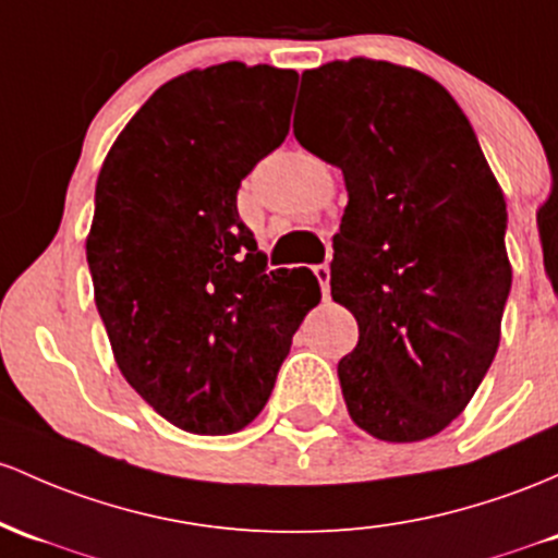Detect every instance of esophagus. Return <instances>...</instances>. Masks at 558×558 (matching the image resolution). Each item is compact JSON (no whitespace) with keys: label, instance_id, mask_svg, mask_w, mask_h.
<instances>
[{"label":"esophagus","instance_id":"1","mask_svg":"<svg viewBox=\"0 0 558 558\" xmlns=\"http://www.w3.org/2000/svg\"><path fill=\"white\" fill-rule=\"evenodd\" d=\"M315 278L320 280L323 299H328V293H330V267H328V265H317V267H315Z\"/></svg>","mask_w":558,"mask_h":558}]
</instances>
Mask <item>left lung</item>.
Segmentation results:
<instances>
[{
    "mask_svg": "<svg viewBox=\"0 0 558 558\" xmlns=\"http://www.w3.org/2000/svg\"><path fill=\"white\" fill-rule=\"evenodd\" d=\"M302 89L293 134L349 193L330 262V296L360 328L339 360L347 410L376 439L418 442L461 415L498 352L504 190L463 110L421 71L333 60Z\"/></svg>",
    "mask_w": 558,
    "mask_h": 558,
    "instance_id": "obj_1",
    "label": "left lung"
}]
</instances>
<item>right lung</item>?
Masks as SVG:
<instances>
[{
    "label": "right lung",
    "instance_id": "right-lung-1",
    "mask_svg": "<svg viewBox=\"0 0 558 558\" xmlns=\"http://www.w3.org/2000/svg\"><path fill=\"white\" fill-rule=\"evenodd\" d=\"M296 71L222 63L158 87L106 156L87 262L116 363L169 424L241 432L304 315L307 267L267 269L238 187L289 134Z\"/></svg>",
    "mask_w": 558,
    "mask_h": 558
}]
</instances>
